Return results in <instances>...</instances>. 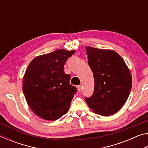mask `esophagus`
<instances>
[{"label": "esophagus", "instance_id": "34e87169", "mask_svg": "<svg viewBox=\"0 0 148 148\" xmlns=\"http://www.w3.org/2000/svg\"><path fill=\"white\" fill-rule=\"evenodd\" d=\"M82 86H77V91H78L79 92H80L82 91Z\"/></svg>", "mask_w": 148, "mask_h": 148}]
</instances>
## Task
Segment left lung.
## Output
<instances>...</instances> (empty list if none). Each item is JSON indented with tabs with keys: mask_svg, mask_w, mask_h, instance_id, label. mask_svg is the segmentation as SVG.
Masks as SVG:
<instances>
[{
	"mask_svg": "<svg viewBox=\"0 0 148 148\" xmlns=\"http://www.w3.org/2000/svg\"><path fill=\"white\" fill-rule=\"evenodd\" d=\"M88 64L93 73L95 88L86 98L90 108L102 116L113 115L121 108L132 87L131 71L116 51L87 46Z\"/></svg>",
	"mask_w": 148,
	"mask_h": 148,
	"instance_id": "1",
	"label": "left lung"
}]
</instances>
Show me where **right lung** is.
I'll list each match as a JSON object with an SVG mask.
<instances>
[{"mask_svg": "<svg viewBox=\"0 0 148 148\" xmlns=\"http://www.w3.org/2000/svg\"><path fill=\"white\" fill-rule=\"evenodd\" d=\"M74 50L60 49L36 57L30 62L23 79V92L34 114L55 121L69 111L77 89L70 84L71 76L64 65Z\"/></svg>", "mask_w": 148, "mask_h": 148, "instance_id": "add662e5", "label": "right lung"}]
</instances>
